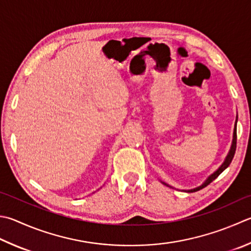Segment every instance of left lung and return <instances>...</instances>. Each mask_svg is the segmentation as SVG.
I'll use <instances>...</instances> for the list:
<instances>
[{
	"label": "left lung",
	"instance_id": "8db88e82",
	"mask_svg": "<svg viewBox=\"0 0 251 251\" xmlns=\"http://www.w3.org/2000/svg\"><path fill=\"white\" fill-rule=\"evenodd\" d=\"M236 141H237V117H236V122H235V126H234V133H233V141H231V145H230V149H229V151H228V154L226 155V157H225V159H224V162L222 163V165L221 166L217 168L215 172L213 173V174H211L209 177H207L205 180H204V182H203L202 184H200L199 187H197V188H193V189H189V190H183V191H186V192H196V191H199V190H201L202 188H204V187H206L207 184L209 183H211L212 181L214 180V179H216L217 177L220 176V175L224 172V170L227 168L228 166H229V164L231 163V160H233V157H234V155H235V151H236ZM160 182H162L163 184H165V186H167V187H170V188H173L172 186H169L168 183H166V182H164V181H162L160 180Z\"/></svg>",
	"mask_w": 251,
	"mask_h": 251
}]
</instances>
